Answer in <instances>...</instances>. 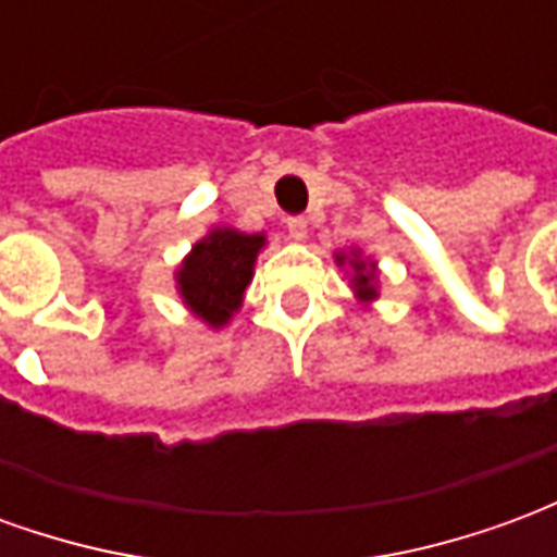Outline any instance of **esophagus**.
<instances>
[{
  "mask_svg": "<svg viewBox=\"0 0 557 557\" xmlns=\"http://www.w3.org/2000/svg\"><path fill=\"white\" fill-rule=\"evenodd\" d=\"M286 230H289V238H295V242H304L307 238V218H289L286 220Z\"/></svg>",
  "mask_w": 557,
  "mask_h": 557,
  "instance_id": "1",
  "label": "esophagus"
}]
</instances>
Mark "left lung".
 Instances as JSON below:
<instances>
[{
    "label": "left lung",
    "mask_w": 557,
    "mask_h": 557,
    "mask_svg": "<svg viewBox=\"0 0 557 557\" xmlns=\"http://www.w3.org/2000/svg\"><path fill=\"white\" fill-rule=\"evenodd\" d=\"M343 262V259H339ZM355 289H358V295H361L363 301H370V298H375V289L373 283H370V277H373V268H363L361 262H355Z\"/></svg>",
    "instance_id": "left-lung-1"
}]
</instances>
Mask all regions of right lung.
<instances>
[{"label":"right lung","instance_id":"add662e5","mask_svg":"<svg viewBox=\"0 0 557 557\" xmlns=\"http://www.w3.org/2000/svg\"><path fill=\"white\" fill-rule=\"evenodd\" d=\"M262 244V235L235 230L211 232L206 242L196 244L178 271V286L187 307L202 315L208 325H223L242 304Z\"/></svg>","mask_w":557,"mask_h":557}]
</instances>
